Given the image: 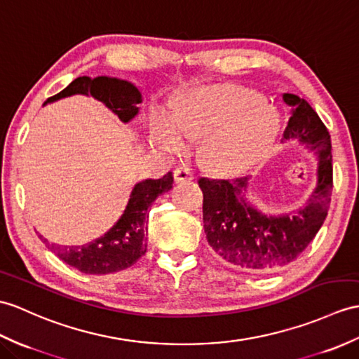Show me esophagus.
I'll use <instances>...</instances> for the list:
<instances>
[{
    "label": "esophagus",
    "instance_id": "34e87169",
    "mask_svg": "<svg viewBox=\"0 0 359 359\" xmlns=\"http://www.w3.org/2000/svg\"><path fill=\"white\" fill-rule=\"evenodd\" d=\"M174 182L182 183V182H191L193 180V172H191L188 168H177L174 170Z\"/></svg>",
    "mask_w": 359,
    "mask_h": 359
}]
</instances>
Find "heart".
<instances>
[{"instance_id":"1","label":"heart","mask_w":359,"mask_h":359,"mask_svg":"<svg viewBox=\"0 0 359 359\" xmlns=\"http://www.w3.org/2000/svg\"><path fill=\"white\" fill-rule=\"evenodd\" d=\"M277 130L273 107L251 90L214 86L182 95L172 114L156 108L151 140L163 153L179 154L187 137H202L200 157L208 168L229 174L245 168L271 145Z\"/></svg>"}]
</instances>
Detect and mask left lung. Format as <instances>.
<instances>
[{
  "label": "left lung",
  "instance_id": "left-lung-1",
  "mask_svg": "<svg viewBox=\"0 0 359 359\" xmlns=\"http://www.w3.org/2000/svg\"><path fill=\"white\" fill-rule=\"evenodd\" d=\"M290 108L285 140H298L318 156L316 187L306 206L268 215L248 202L249 177L198 180L203 191V229L219 260L254 273L275 272L295 262L323 226L333 187L332 142L320 116L297 95L283 93Z\"/></svg>",
  "mask_w": 359,
  "mask_h": 359
}]
</instances>
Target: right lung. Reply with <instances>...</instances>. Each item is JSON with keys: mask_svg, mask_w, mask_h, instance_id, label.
Returning <instances> with one entry per match:
<instances>
[{"mask_svg": "<svg viewBox=\"0 0 359 359\" xmlns=\"http://www.w3.org/2000/svg\"><path fill=\"white\" fill-rule=\"evenodd\" d=\"M73 95L93 96L118 116L122 122H130L139 113L142 95L131 82L110 76H81L72 81L60 93L48 97L46 104L60 101ZM172 188V172L162 179H145L136 183L121 219L104 236L82 246L50 245L39 236L50 251L62 262L84 273H111L135 264L147 252V217L148 208L154 200Z\"/></svg>", "mask_w": 359, "mask_h": 359, "instance_id": "obj_1", "label": "right lung"}]
</instances>
